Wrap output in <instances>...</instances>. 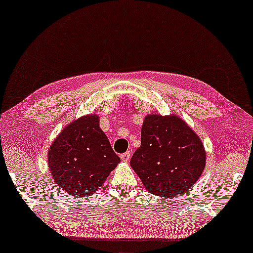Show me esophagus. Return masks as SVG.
<instances>
[{
    "label": "esophagus",
    "instance_id": "1",
    "mask_svg": "<svg viewBox=\"0 0 253 253\" xmlns=\"http://www.w3.org/2000/svg\"><path fill=\"white\" fill-rule=\"evenodd\" d=\"M130 152L129 151H126V152H124V154H122L121 155V159H122V161H124V163H127V161L130 160Z\"/></svg>",
    "mask_w": 253,
    "mask_h": 253
}]
</instances>
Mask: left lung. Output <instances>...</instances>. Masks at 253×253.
<instances>
[{
    "label": "left lung",
    "instance_id": "obj_1",
    "mask_svg": "<svg viewBox=\"0 0 253 253\" xmlns=\"http://www.w3.org/2000/svg\"><path fill=\"white\" fill-rule=\"evenodd\" d=\"M205 149L198 135L176 115H147L141 146L131 167L149 192L160 197L181 195L200 179L205 168Z\"/></svg>",
    "mask_w": 253,
    "mask_h": 253
}]
</instances>
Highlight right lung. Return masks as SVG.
<instances>
[{
  "mask_svg": "<svg viewBox=\"0 0 253 253\" xmlns=\"http://www.w3.org/2000/svg\"><path fill=\"white\" fill-rule=\"evenodd\" d=\"M120 161L95 114L84 115L68 124L48 151L55 183L76 197L96 193Z\"/></svg>",
  "mask_w": 253,
  "mask_h": 253,
  "instance_id": "right-lung-1",
  "label": "right lung"
}]
</instances>
